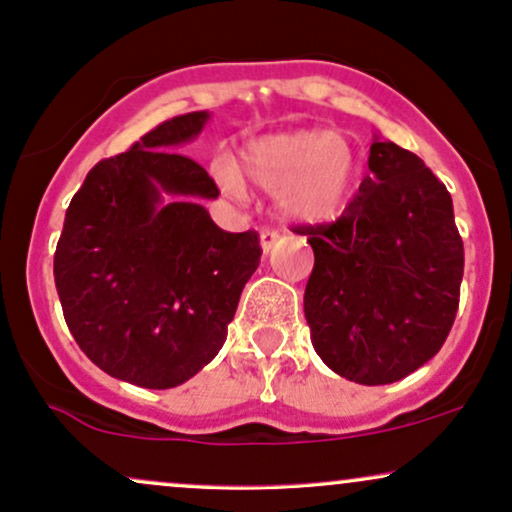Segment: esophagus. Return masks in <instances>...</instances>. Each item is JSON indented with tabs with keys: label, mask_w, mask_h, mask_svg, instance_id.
Returning <instances> with one entry per match:
<instances>
[{
	"label": "esophagus",
	"mask_w": 512,
	"mask_h": 512,
	"mask_svg": "<svg viewBox=\"0 0 512 512\" xmlns=\"http://www.w3.org/2000/svg\"><path fill=\"white\" fill-rule=\"evenodd\" d=\"M279 231H274V228H262V233H260V245H262V250L264 252H272L274 250V245L279 243Z\"/></svg>",
	"instance_id": "esophagus-1"
}]
</instances>
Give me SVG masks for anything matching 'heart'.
I'll use <instances>...</instances> for the list:
<instances>
[{"label":"heart","instance_id":"obj_1","mask_svg":"<svg viewBox=\"0 0 512 512\" xmlns=\"http://www.w3.org/2000/svg\"><path fill=\"white\" fill-rule=\"evenodd\" d=\"M243 173L262 190L274 192L276 209L293 221L332 219L351 195L356 151L342 134L298 129L255 139L243 149ZM211 175L226 195L243 199L245 180L228 156L211 161Z\"/></svg>","mask_w":512,"mask_h":512}]
</instances>
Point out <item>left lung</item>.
<instances>
[{"mask_svg": "<svg viewBox=\"0 0 512 512\" xmlns=\"http://www.w3.org/2000/svg\"><path fill=\"white\" fill-rule=\"evenodd\" d=\"M368 168L337 221L296 233L315 252L303 310L317 356L358 385H387L448 339L464 248L450 192L419 156L375 137Z\"/></svg>", "mask_w": 512, "mask_h": 512, "instance_id": "8db88e82", "label": "left lung"}]
</instances>
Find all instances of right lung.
Segmentation results:
<instances>
[{
    "label": "right lung",
    "instance_id": "1",
    "mask_svg": "<svg viewBox=\"0 0 512 512\" xmlns=\"http://www.w3.org/2000/svg\"><path fill=\"white\" fill-rule=\"evenodd\" d=\"M207 120V110L178 115L96 163L55 252L76 344L108 375L149 390L182 385L219 354L262 255L255 231H221L199 204L219 187L178 149Z\"/></svg>",
    "mask_w": 512,
    "mask_h": 512
}]
</instances>
